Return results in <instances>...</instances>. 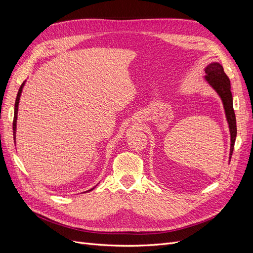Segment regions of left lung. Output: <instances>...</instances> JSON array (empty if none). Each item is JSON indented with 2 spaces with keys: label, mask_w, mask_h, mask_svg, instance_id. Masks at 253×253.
Listing matches in <instances>:
<instances>
[{
  "label": "left lung",
  "mask_w": 253,
  "mask_h": 253,
  "mask_svg": "<svg viewBox=\"0 0 253 253\" xmlns=\"http://www.w3.org/2000/svg\"><path fill=\"white\" fill-rule=\"evenodd\" d=\"M206 80L210 85L216 90L224 104L227 121L229 124V129L231 135V147H230V159L234 149V143L236 138V119L233 110V101L231 94L230 80L225 74L224 68L219 63L213 62L206 67Z\"/></svg>",
  "instance_id": "8db88e82"
}]
</instances>
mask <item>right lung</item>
Listing matches in <instances>:
<instances>
[{"label":"right lung","instance_id":"1","mask_svg":"<svg viewBox=\"0 0 253 253\" xmlns=\"http://www.w3.org/2000/svg\"><path fill=\"white\" fill-rule=\"evenodd\" d=\"M23 86H24V82L22 83V85L20 86L19 88V91H18V95H17V98H16V103H14V116H13V122H12V131H13V138L14 140H16V128H17V114H18V108H19V100H20V96H21V93H22V88ZM93 190V189H90ZM88 190V191H90Z\"/></svg>","mask_w":253,"mask_h":253}]
</instances>
